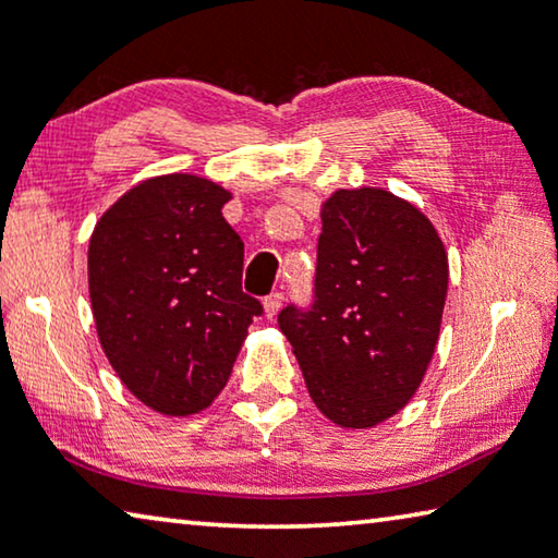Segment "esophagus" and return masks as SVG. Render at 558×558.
<instances>
[{
	"label": "esophagus",
	"instance_id": "esophagus-1",
	"mask_svg": "<svg viewBox=\"0 0 558 558\" xmlns=\"http://www.w3.org/2000/svg\"><path fill=\"white\" fill-rule=\"evenodd\" d=\"M265 317H268V320H272V317L278 315V311H280V305H282V293H270L268 298H265Z\"/></svg>",
	"mask_w": 558,
	"mask_h": 558
}]
</instances>
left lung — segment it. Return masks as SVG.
I'll list each match as a JSON object with an SVG mask.
<instances>
[{"mask_svg":"<svg viewBox=\"0 0 558 558\" xmlns=\"http://www.w3.org/2000/svg\"><path fill=\"white\" fill-rule=\"evenodd\" d=\"M313 303L278 325L327 420L365 429L402 410L435 355L449 265L435 226L383 189L323 203Z\"/></svg>","mask_w":558,"mask_h":558,"instance_id":"1","label":"left lung"}]
</instances>
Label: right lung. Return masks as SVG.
Masks as SVG:
<instances>
[{"mask_svg":"<svg viewBox=\"0 0 558 558\" xmlns=\"http://www.w3.org/2000/svg\"><path fill=\"white\" fill-rule=\"evenodd\" d=\"M231 193L189 173L138 183L88 243V295L121 383L161 414L216 400L260 300L243 293V241L220 208Z\"/></svg>","mask_w":558,"mask_h":558,"instance_id":"right-lung-1","label":"right lung"}]
</instances>
